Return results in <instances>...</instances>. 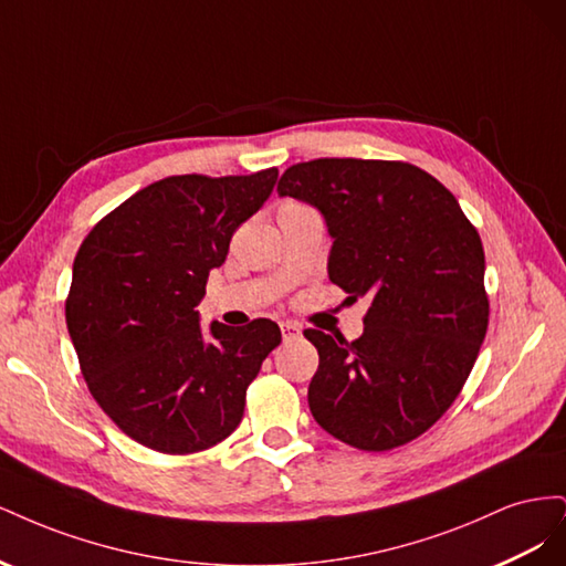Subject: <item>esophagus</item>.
<instances>
[{"instance_id": "1", "label": "esophagus", "mask_w": 566, "mask_h": 566, "mask_svg": "<svg viewBox=\"0 0 566 566\" xmlns=\"http://www.w3.org/2000/svg\"><path fill=\"white\" fill-rule=\"evenodd\" d=\"M281 333H283V339H295L302 335V328L297 323L285 321V323H281Z\"/></svg>"}]
</instances>
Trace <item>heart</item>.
<instances>
[{
    "mask_svg": "<svg viewBox=\"0 0 566 566\" xmlns=\"http://www.w3.org/2000/svg\"><path fill=\"white\" fill-rule=\"evenodd\" d=\"M297 210H312V208H310V205H304V202H297V200H287V202H283L281 214L283 212H297Z\"/></svg>",
    "mask_w": 566,
    "mask_h": 566,
    "instance_id": "b5f03b06",
    "label": "heart"
}]
</instances>
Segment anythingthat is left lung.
I'll return each mask as SVG.
<instances>
[{
    "mask_svg": "<svg viewBox=\"0 0 566 566\" xmlns=\"http://www.w3.org/2000/svg\"><path fill=\"white\" fill-rule=\"evenodd\" d=\"M279 193L321 210L331 281L370 302L358 339L304 331L312 416L354 449L403 447L451 408L484 342L482 238L447 186L401 160L297 163Z\"/></svg>",
    "mask_w": 566,
    "mask_h": 566,
    "instance_id": "left-lung-1",
    "label": "left lung"
}]
</instances>
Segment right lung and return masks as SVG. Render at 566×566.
I'll return each instance as SVG.
<instances>
[{"label": "right lung", "mask_w": 566, "mask_h": 566, "mask_svg": "<svg viewBox=\"0 0 566 566\" xmlns=\"http://www.w3.org/2000/svg\"><path fill=\"white\" fill-rule=\"evenodd\" d=\"M279 169L179 175L117 205L84 238L65 297L67 333L101 410L142 447L186 455L243 420L245 394L281 345L279 325L212 323L196 306L233 231L262 208Z\"/></svg>", "instance_id": "right-lung-1"}]
</instances>
